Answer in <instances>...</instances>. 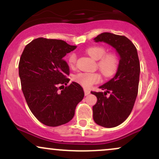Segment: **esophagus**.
<instances>
[{
	"label": "esophagus",
	"instance_id": "obj_1",
	"mask_svg": "<svg viewBox=\"0 0 159 159\" xmlns=\"http://www.w3.org/2000/svg\"><path fill=\"white\" fill-rule=\"evenodd\" d=\"M84 95L85 96H87V95H89L90 93V91L89 90H87V89H84Z\"/></svg>",
	"mask_w": 159,
	"mask_h": 159
}]
</instances>
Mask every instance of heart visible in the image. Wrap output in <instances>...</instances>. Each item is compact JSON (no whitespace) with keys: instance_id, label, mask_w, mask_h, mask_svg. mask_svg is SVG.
Masks as SVG:
<instances>
[{"instance_id":"obj_1","label":"heart","mask_w":159,"mask_h":159,"mask_svg":"<svg viewBox=\"0 0 159 159\" xmlns=\"http://www.w3.org/2000/svg\"><path fill=\"white\" fill-rule=\"evenodd\" d=\"M86 52L93 59L98 60V68L105 77L110 78L116 73L119 66V57L115 53H106V49L102 46L90 47ZM67 61L70 66L74 67L76 63L75 54H71ZM73 79L83 87L88 89L95 84H97L101 81L102 75L98 72H80L74 76Z\"/></svg>"}]
</instances>
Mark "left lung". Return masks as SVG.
<instances>
[{
  "label": "left lung",
  "instance_id": "1",
  "mask_svg": "<svg viewBox=\"0 0 159 159\" xmlns=\"http://www.w3.org/2000/svg\"><path fill=\"white\" fill-rule=\"evenodd\" d=\"M94 40L111 45L120 57L114 77L99 87L105 92L91 91L97 98L93 107L95 123L105 128L116 127L127 119L135 102L140 71L139 58L136 47L125 36L102 33ZM107 93L109 97L106 96Z\"/></svg>",
  "mask_w": 159,
  "mask_h": 159
}]
</instances>
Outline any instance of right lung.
Returning a JSON list of instances; mask_svg holds the SVG:
<instances>
[{"label":"right lung","instance_id":"obj_1","mask_svg":"<svg viewBox=\"0 0 159 159\" xmlns=\"http://www.w3.org/2000/svg\"><path fill=\"white\" fill-rule=\"evenodd\" d=\"M75 48L63 40L40 37L28 43L20 57L19 74L26 102L36 119L48 126L70 121L84 96L79 84L67 85L69 67L63 57Z\"/></svg>","mask_w":159,"mask_h":159}]
</instances>
